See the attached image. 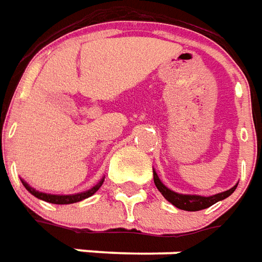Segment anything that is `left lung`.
Masks as SVG:
<instances>
[{
  "label": "left lung",
  "mask_w": 262,
  "mask_h": 262,
  "mask_svg": "<svg viewBox=\"0 0 262 262\" xmlns=\"http://www.w3.org/2000/svg\"><path fill=\"white\" fill-rule=\"evenodd\" d=\"M153 180L156 184L157 190L163 194V197L167 201H170L174 207L180 208V210H186V211H199V210H204V208L210 207L215 204L217 201H221L227 199L230 194H233L234 190L237 188V186H234L227 191L219 193V194L210 195V197H204V195H195V194H180L176 193L173 190L167 188L162 183V180L159 179L157 173L153 170Z\"/></svg>",
  "instance_id": "obj_1"
}]
</instances>
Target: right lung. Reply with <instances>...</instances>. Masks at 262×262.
<instances>
[{"label":"right lung","mask_w":262,"mask_h":262,"mask_svg":"<svg viewBox=\"0 0 262 262\" xmlns=\"http://www.w3.org/2000/svg\"><path fill=\"white\" fill-rule=\"evenodd\" d=\"M103 180L105 179H102L96 186H93L91 190H86V191H83V193H78V194H69V195H59V194H47V193H41V191H38L34 187H31L28 183L21 180L24 184V187L28 190L29 193L32 195H35L36 199H39V200L43 201H48V203H52V204H72V203H78V201H82L88 199V197H91L92 194H95L98 190L100 188V186L103 184Z\"/></svg>","instance_id":"1"}]
</instances>
